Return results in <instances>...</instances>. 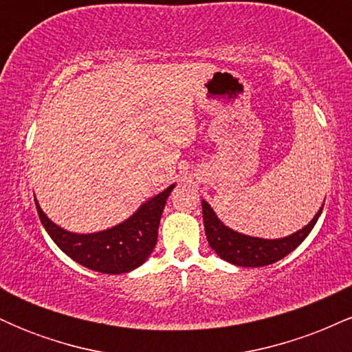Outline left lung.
<instances>
[{
	"instance_id": "left-lung-1",
	"label": "left lung",
	"mask_w": 352,
	"mask_h": 352,
	"mask_svg": "<svg viewBox=\"0 0 352 352\" xmlns=\"http://www.w3.org/2000/svg\"><path fill=\"white\" fill-rule=\"evenodd\" d=\"M324 201L321 208L318 210L316 215L308 225L283 238H260L250 236L245 233L236 232L230 228L223 221L218 218L215 210L207 200H201V210H204V225L205 235H207L210 248L215 252L221 260L235 266H243V268H260L280 261L286 254L292 253L294 248H298L305 238L309 235L311 230L316 225L319 215H321Z\"/></svg>"
}]
</instances>
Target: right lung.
<instances>
[{"label": "right lung", "instance_id": "1", "mask_svg": "<svg viewBox=\"0 0 352 352\" xmlns=\"http://www.w3.org/2000/svg\"><path fill=\"white\" fill-rule=\"evenodd\" d=\"M173 188L175 184L168 185L124 221L94 233H76L59 227L34 200L47 235L67 256L92 272L122 274L142 266L151 256L159 236L160 217Z\"/></svg>", "mask_w": 352, "mask_h": 352}]
</instances>
